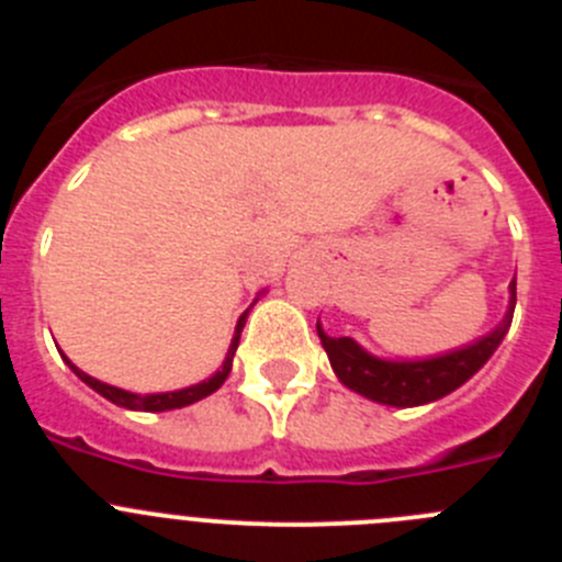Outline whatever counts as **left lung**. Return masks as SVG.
Returning a JSON list of instances; mask_svg holds the SVG:
<instances>
[{"instance_id":"1","label":"left lung","mask_w":562,"mask_h":562,"mask_svg":"<svg viewBox=\"0 0 562 562\" xmlns=\"http://www.w3.org/2000/svg\"><path fill=\"white\" fill-rule=\"evenodd\" d=\"M515 312V281L509 284V310L506 317L490 335L479 337L464 349L448 351V355L428 357V360H382L369 355L360 342L351 337H329L317 324V337L329 355L331 369L346 389L357 391L366 400L394 408H416L428 402L448 396L459 385H464L475 371L484 366L493 351L498 349L504 335L509 331Z\"/></svg>"}]
</instances>
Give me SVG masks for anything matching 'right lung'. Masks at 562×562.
Wrapping results in <instances>:
<instances>
[{"instance_id":"add662e5","label":"right lung","mask_w":562,"mask_h":562,"mask_svg":"<svg viewBox=\"0 0 562 562\" xmlns=\"http://www.w3.org/2000/svg\"><path fill=\"white\" fill-rule=\"evenodd\" d=\"M245 321H247V312L241 317H238L236 324V335H233L231 340V349H227V357L225 362H222V369L216 371L213 376H207V380L196 382V385H188V389H180V391H166V394H132V391H123V389H114V385H106V382L95 380V376L83 374L78 366H72V362L67 360V366L72 371H76L78 376H81L83 382H87L89 389L98 391L101 396H106L109 402H114V405H121V408H128V411H148V414H160V411H173V408H186V405H193V402L205 400V396H211L213 391L222 389V382L227 380V374H231L233 369V355H236L238 349V337H241V329H245Z\"/></svg>"}]
</instances>
